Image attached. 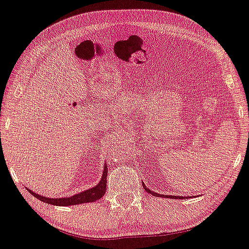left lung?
<instances>
[{"label": "left lung", "instance_id": "1", "mask_svg": "<svg viewBox=\"0 0 249 249\" xmlns=\"http://www.w3.org/2000/svg\"><path fill=\"white\" fill-rule=\"evenodd\" d=\"M142 184H143V187H144V190L147 192V193H149V194H152L153 196H159V197H170V198H173V199H184L185 197H183V196H172V195H160V194H157V193H154V192H152L151 190L149 189H147L146 187V185L144 184V183L142 182Z\"/></svg>", "mask_w": 249, "mask_h": 249}]
</instances>
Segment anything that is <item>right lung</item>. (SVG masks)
<instances>
[{
	"label": "right lung",
	"mask_w": 249,
	"mask_h": 249,
	"mask_svg": "<svg viewBox=\"0 0 249 249\" xmlns=\"http://www.w3.org/2000/svg\"><path fill=\"white\" fill-rule=\"evenodd\" d=\"M106 183H107V167L106 163L104 165V170H103V177L101 181L98 182L96 186L91 187L90 190H86L78 193L76 195L71 196V197H63V198H49L45 196H41L39 194L35 193L34 191L30 189H27L30 193L35 196L36 198L40 199L43 203H48L54 206H71V205H79V204H86V203H93L96 201L104 196L106 192Z\"/></svg>",
	"instance_id": "1"
}]
</instances>
